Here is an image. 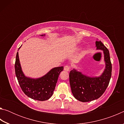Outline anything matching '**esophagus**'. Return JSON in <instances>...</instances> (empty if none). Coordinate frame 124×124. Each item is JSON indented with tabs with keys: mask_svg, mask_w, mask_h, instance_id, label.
<instances>
[{
	"mask_svg": "<svg viewBox=\"0 0 124 124\" xmlns=\"http://www.w3.org/2000/svg\"><path fill=\"white\" fill-rule=\"evenodd\" d=\"M70 70V67L68 66V65H66L64 67V70L67 71V72H68L69 70Z\"/></svg>",
	"mask_w": 124,
	"mask_h": 124,
	"instance_id": "1",
	"label": "esophagus"
}]
</instances>
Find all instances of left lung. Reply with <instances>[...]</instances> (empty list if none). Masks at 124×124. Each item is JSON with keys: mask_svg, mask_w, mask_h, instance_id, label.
Masks as SVG:
<instances>
[{"mask_svg": "<svg viewBox=\"0 0 124 124\" xmlns=\"http://www.w3.org/2000/svg\"><path fill=\"white\" fill-rule=\"evenodd\" d=\"M96 49L102 50L106 67L99 77H91L73 69L70 73V82L74 97L83 102L92 101L101 96L107 88L112 75L109 52L101 41H96Z\"/></svg>", "mask_w": 124, "mask_h": 124, "instance_id": "obj_1", "label": "left lung"}]
</instances>
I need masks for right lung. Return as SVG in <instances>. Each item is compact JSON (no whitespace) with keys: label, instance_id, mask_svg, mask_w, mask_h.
Returning <instances> with one entry per match:
<instances>
[{"label":"right lung","instance_id":"right-lung-1","mask_svg":"<svg viewBox=\"0 0 124 124\" xmlns=\"http://www.w3.org/2000/svg\"><path fill=\"white\" fill-rule=\"evenodd\" d=\"M45 35L43 34L40 35V36ZM15 69L18 82L23 92L32 99L43 101L49 100L53 95L58 76L63 70V67L52 68L47 74L39 78L34 79L27 77L22 72L17 52Z\"/></svg>","mask_w":124,"mask_h":124}]
</instances>
